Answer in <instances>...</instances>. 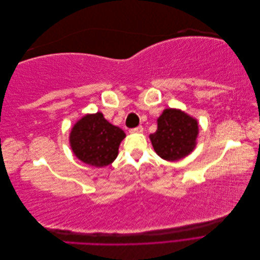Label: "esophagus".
Wrapping results in <instances>:
<instances>
[{
  "label": "esophagus",
  "mask_w": 260,
  "mask_h": 260,
  "mask_svg": "<svg viewBox=\"0 0 260 260\" xmlns=\"http://www.w3.org/2000/svg\"><path fill=\"white\" fill-rule=\"evenodd\" d=\"M142 131H143L142 125H139V127H137V128L130 129V133H141Z\"/></svg>",
  "instance_id": "34e87169"
}]
</instances>
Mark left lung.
<instances>
[{"instance_id":"8db88e82","label":"left lung","mask_w":260,"mask_h":260,"mask_svg":"<svg viewBox=\"0 0 260 260\" xmlns=\"http://www.w3.org/2000/svg\"><path fill=\"white\" fill-rule=\"evenodd\" d=\"M199 123L195 118L176 108L165 109L157 119V130L149 136L159 157L175 161L190 154L196 146Z\"/></svg>"}]
</instances>
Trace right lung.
Returning <instances> with one entry per match:
<instances>
[{
	"mask_svg": "<svg viewBox=\"0 0 260 260\" xmlns=\"http://www.w3.org/2000/svg\"><path fill=\"white\" fill-rule=\"evenodd\" d=\"M124 137L123 130L96 113L85 115L75 123L69 142L78 159L94 167H105L116 159Z\"/></svg>",
	"mask_w": 260,
	"mask_h": 260,
	"instance_id": "1",
	"label": "right lung"
}]
</instances>
